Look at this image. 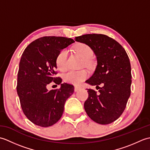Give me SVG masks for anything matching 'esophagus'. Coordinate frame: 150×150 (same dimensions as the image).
<instances>
[{"label": "esophagus", "mask_w": 150, "mask_h": 150, "mask_svg": "<svg viewBox=\"0 0 150 150\" xmlns=\"http://www.w3.org/2000/svg\"><path fill=\"white\" fill-rule=\"evenodd\" d=\"M81 89V87L80 86H75V91H78Z\"/></svg>", "instance_id": "34e87169"}]
</instances>
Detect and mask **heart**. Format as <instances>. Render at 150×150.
I'll use <instances>...</instances> for the list:
<instances>
[{
    "mask_svg": "<svg viewBox=\"0 0 150 150\" xmlns=\"http://www.w3.org/2000/svg\"><path fill=\"white\" fill-rule=\"evenodd\" d=\"M75 52L85 61H88L93 56V52L91 47L85 44H80L75 47ZM68 52L66 49H63L57 55L56 57V64L60 71H64L67 68V60ZM89 76L86 70L73 71L71 70L66 73L63 76L64 81L67 83L79 85L85 81Z\"/></svg>",
    "mask_w": 150,
    "mask_h": 150,
    "instance_id": "heart-1",
    "label": "heart"
}]
</instances>
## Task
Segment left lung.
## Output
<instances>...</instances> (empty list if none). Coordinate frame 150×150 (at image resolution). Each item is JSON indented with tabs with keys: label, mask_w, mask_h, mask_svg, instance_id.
<instances>
[{
	"label": "left lung",
	"mask_w": 150,
	"mask_h": 150,
	"mask_svg": "<svg viewBox=\"0 0 150 150\" xmlns=\"http://www.w3.org/2000/svg\"><path fill=\"white\" fill-rule=\"evenodd\" d=\"M90 46L97 57V66L86 82L96 86L98 92L88 89L84 110L94 122L108 124L119 118L131 94V65L128 54L120 44L103 34H86L75 37ZM103 86L100 88L99 85Z\"/></svg>",
	"instance_id": "obj_1"
}]
</instances>
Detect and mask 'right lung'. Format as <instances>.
Wrapping results in <instances>:
<instances>
[{"label": "right lung", "mask_w": 150, "mask_h": 150, "mask_svg": "<svg viewBox=\"0 0 150 150\" xmlns=\"http://www.w3.org/2000/svg\"><path fill=\"white\" fill-rule=\"evenodd\" d=\"M75 41L55 36L40 37L24 50L19 63L17 91L25 115L41 127L53 125L61 118L66 100L74 92V86L61 84L60 89L48 90L52 81L57 84L62 79L55 77L56 57L60 50Z\"/></svg>", "instance_id": "right-lung-1"}]
</instances>
